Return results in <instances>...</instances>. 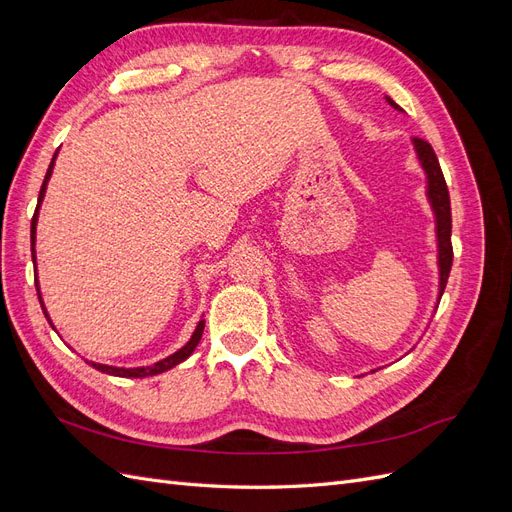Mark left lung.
Masks as SVG:
<instances>
[{"label":"left lung","mask_w":512,"mask_h":512,"mask_svg":"<svg viewBox=\"0 0 512 512\" xmlns=\"http://www.w3.org/2000/svg\"><path fill=\"white\" fill-rule=\"evenodd\" d=\"M386 102H389L397 111H401L399 104L393 102L389 96H386ZM414 151L418 156V162H421L425 175H427V198L431 203L433 213H436V235H438V267H440V292L438 297H442V292L448 282V273H451L453 265V245H451V196H448L446 181L442 175L440 162L436 158V151L433 147L423 141V138H412Z\"/></svg>","instance_id":"8db88e82"}]
</instances>
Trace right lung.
I'll list each match as a JSON object with an SVG mask.
<instances>
[{"label":"right lung","instance_id":"obj_1","mask_svg":"<svg viewBox=\"0 0 512 512\" xmlns=\"http://www.w3.org/2000/svg\"><path fill=\"white\" fill-rule=\"evenodd\" d=\"M55 158H57V153H55L51 164H49V170H46V177H44V181H42V188H40V194H38V207H36V213H34V218H32V258H34V265H36V247H34V245H36L38 209H40V203H42L44 192H46V183H49V179H51L53 166H55ZM36 290H38V299H40V305H42V312H44L46 320L51 322L49 314H46V309H44L42 297H40L38 280H36ZM51 327H53V322H51ZM203 331H205V320H200V322L196 324V329H194V333H192L188 344H185L183 348H179L175 354H170V356H166V359H162V361H158V363H153V365H147V367H113V365H102V363H94V361H89V365L96 367L98 371H102V374L119 376V378H147V376H156V374H162V371H166V369H170V367H175V365H179V363H183L185 359H188V356L194 352V348L198 346L200 337H203Z\"/></svg>","mask_w":512,"mask_h":512}]
</instances>
